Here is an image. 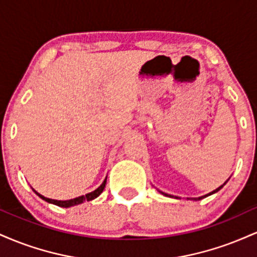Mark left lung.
<instances>
[{"mask_svg":"<svg viewBox=\"0 0 257 257\" xmlns=\"http://www.w3.org/2000/svg\"><path fill=\"white\" fill-rule=\"evenodd\" d=\"M226 182H227V181H226ZM226 182H225V184H223V185H221V186H220V187H217V188H216V190H214V191H213V192H210V193L205 194V196L198 197V198H193V199H194V200H200V199L205 198V197L210 196V194H214V193H216V192H217V191H220V190H221V188H222V187H223V186H225V185H226ZM159 192H161L162 194H163V196H167V197H172V198H176V199H178V198H179V197H175V196H172V194H168V193H164V192H162V191H159Z\"/></svg>","mask_w":257,"mask_h":257,"instance_id":"obj_1","label":"left lung"}]
</instances>
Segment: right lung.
Instances as JSON below:
<instances>
[{
	"mask_svg": "<svg viewBox=\"0 0 257 257\" xmlns=\"http://www.w3.org/2000/svg\"><path fill=\"white\" fill-rule=\"evenodd\" d=\"M106 179H107V178H106ZM106 179L104 180V182H102V184L100 185L98 188H96L95 191H93V192L87 193V194H85V196H81V197H77V198L69 199V200H55V199H51V198H46V197H43L42 194L38 193L37 191H35L34 188H32V190H34V192L36 193L37 196L40 197V198H42L43 200H46V202L52 203V204H55V205H58V206H61V208H70V206L81 204V203L85 202V200H88V202H89V200L96 198V197H99L100 194H101L102 191H104V188H105Z\"/></svg>",
	"mask_w": 257,
	"mask_h": 257,
	"instance_id": "obj_1",
	"label": "right lung"
}]
</instances>
